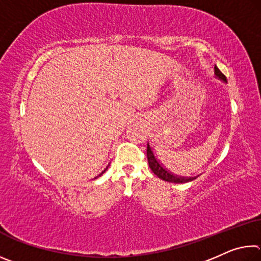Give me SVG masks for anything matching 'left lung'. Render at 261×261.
<instances>
[{"mask_svg":"<svg viewBox=\"0 0 261 261\" xmlns=\"http://www.w3.org/2000/svg\"><path fill=\"white\" fill-rule=\"evenodd\" d=\"M214 73L216 77L221 79V81L227 83L226 76H224V74L220 71L219 68L216 67V65L214 67ZM147 160H148L149 168H151V170L153 171V173L155 174L159 178L166 180V182L188 183V182H191V180H193V179H196V177H182V176L174 175L171 171L167 170L166 168L162 166V163L158 160L155 155H154L153 149L151 148V146H149V144H147Z\"/></svg>","mask_w":261,"mask_h":261,"instance_id":"left-lung-1","label":"left lung"}]
</instances>
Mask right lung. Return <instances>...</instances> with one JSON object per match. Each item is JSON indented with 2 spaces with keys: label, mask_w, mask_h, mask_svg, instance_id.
<instances>
[{
  "label": "right lung",
  "mask_w": 261,
  "mask_h": 261,
  "mask_svg": "<svg viewBox=\"0 0 261 261\" xmlns=\"http://www.w3.org/2000/svg\"><path fill=\"white\" fill-rule=\"evenodd\" d=\"M107 168H108V167H107ZM107 168H106V169H105V170H103V171H102V173H101V174H100V175H99V176H101V175H102V174H103V173H105V171H106V170H107ZM96 177H98V176H96ZM96 177H95V178H96Z\"/></svg>",
  "instance_id": "add662e5"
}]
</instances>
